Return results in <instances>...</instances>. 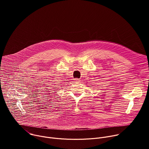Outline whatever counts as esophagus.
Wrapping results in <instances>:
<instances>
[{
	"instance_id": "obj_1",
	"label": "esophagus",
	"mask_w": 149,
	"mask_h": 149,
	"mask_svg": "<svg viewBox=\"0 0 149 149\" xmlns=\"http://www.w3.org/2000/svg\"><path fill=\"white\" fill-rule=\"evenodd\" d=\"M74 82H76V83L79 82V79H78V78H75V79H74Z\"/></svg>"
}]
</instances>
